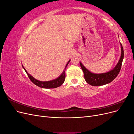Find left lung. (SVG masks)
Listing matches in <instances>:
<instances>
[{
	"label": "left lung",
	"instance_id": "obj_1",
	"mask_svg": "<svg viewBox=\"0 0 134 134\" xmlns=\"http://www.w3.org/2000/svg\"><path fill=\"white\" fill-rule=\"evenodd\" d=\"M121 54L118 63L112 70L107 72L100 74L93 73L85 67L80 62V67L84 72V79L86 82L92 86H100L111 83L119 74L124 56V52L122 44L120 43Z\"/></svg>",
	"mask_w": 134,
	"mask_h": 134
}]
</instances>
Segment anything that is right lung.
Instances as JSON below:
<instances>
[{"instance_id":"1","label":"right lung","mask_w":134,"mask_h":134,"mask_svg":"<svg viewBox=\"0 0 134 134\" xmlns=\"http://www.w3.org/2000/svg\"><path fill=\"white\" fill-rule=\"evenodd\" d=\"M70 62V60L68 61V62L66 64L64 70H63L62 74H61L58 78L52 80L46 81V82H42V81H40L38 80L35 79L31 75H30L29 73H28L22 65L23 68L24 69V70H25V71L26 72V73L28 75V77H29L30 79L31 80V82L35 85H36V86L42 88H47V89L56 88L61 86L64 83L65 81V69Z\"/></svg>"}]
</instances>
